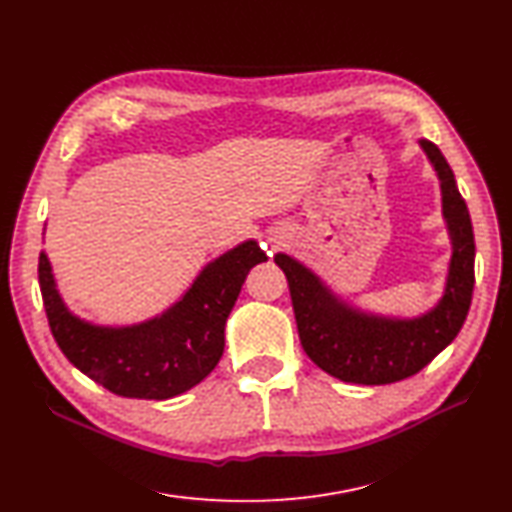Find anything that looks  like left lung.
Segmentation results:
<instances>
[{"mask_svg":"<svg viewBox=\"0 0 512 512\" xmlns=\"http://www.w3.org/2000/svg\"><path fill=\"white\" fill-rule=\"evenodd\" d=\"M419 147L439 177L441 214L452 244L445 287L435 307L413 318L361 309L335 294L292 255H274V264L285 272L290 285L300 344L307 357L344 383L389 385L417 374L454 342L467 318L476 259L469 209L437 144L422 138Z\"/></svg>","mask_w":512,"mask_h":512,"instance_id":"1","label":"left lung"}]
</instances>
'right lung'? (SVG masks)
Wrapping results in <instances>:
<instances>
[{
  "label": "right lung",
  "mask_w": 512,
  "mask_h": 512,
  "mask_svg": "<svg viewBox=\"0 0 512 512\" xmlns=\"http://www.w3.org/2000/svg\"><path fill=\"white\" fill-rule=\"evenodd\" d=\"M266 259L255 240L233 246L209 261L177 303L127 326L75 316L58 292L45 251L38 257V283L51 333L77 370L116 396L168 400L216 368L225 350V324L246 274Z\"/></svg>",
  "instance_id": "obj_1"
}]
</instances>
